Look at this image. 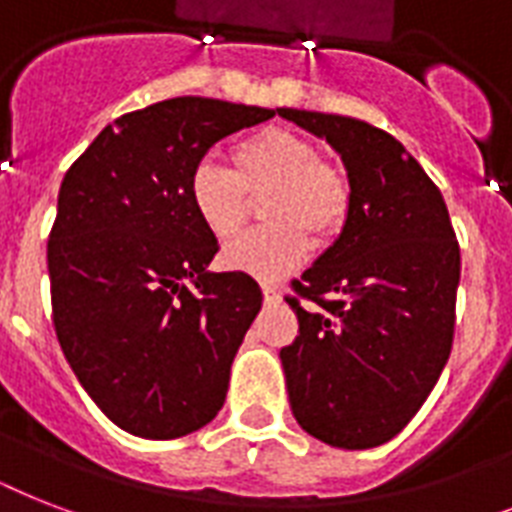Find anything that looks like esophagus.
Instances as JSON below:
<instances>
[{
  "instance_id": "obj_1",
  "label": "esophagus",
  "mask_w": 512,
  "mask_h": 512,
  "mask_svg": "<svg viewBox=\"0 0 512 512\" xmlns=\"http://www.w3.org/2000/svg\"><path fill=\"white\" fill-rule=\"evenodd\" d=\"M263 297L268 305H279L281 303V292L273 284H263Z\"/></svg>"
}]
</instances>
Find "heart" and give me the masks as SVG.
Returning <instances> with one entry per match:
<instances>
[{"mask_svg":"<svg viewBox=\"0 0 512 512\" xmlns=\"http://www.w3.org/2000/svg\"><path fill=\"white\" fill-rule=\"evenodd\" d=\"M233 170L212 162L193 167L188 201L199 223L215 239L228 241L247 223L252 201L263 199L260 231L233 241L223 265L255 279L273 281L295 271L308 252V233L332 239L345 223L350 204L348 180L319 159L311 140L289 130H263L231 151Z\"/></svg>","mask_w":512,"mask_h":512,"instance_id":"1","label":"heart"}]
</instances>
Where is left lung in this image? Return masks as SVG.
<instances>
[{"mask_svg": "<svg viewBox=\"0 0 512 512\" xmlns=\"http://www.w3.org/2000/svg\"><path fill=\"white\" fill-rule=\"evenodd\" d=\"M335 148L350 204L340 236L292 287L300 335L281 348L305 433L372 449L401 433L452 350L460 247L444 196L393 135L350 116L276 108Z\"/></svg>", "mask_w": 512, "mask_h": 512, "instance_id": "obj_1", "label": "left lung"}]
</instances>
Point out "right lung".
<instances>
[{"mask_svg": "<svg viewBox=\"0 0 512 512\" xmlns=\"http://www.w3.org/2000/svg\"><path fill=\"white\" fill-rule=\"evenodd\" d=\"M273 108L170 98L119 116L58 193L47 241L52 321L76 380L132 436L170 441L215 420L263 292L212 273L217 239L188 177L217 140Z\"/></svg>", "mask_w": 512, "mask_h": 512, "instance_id": "add662e5", "label": "right lung"}]
</instances>
